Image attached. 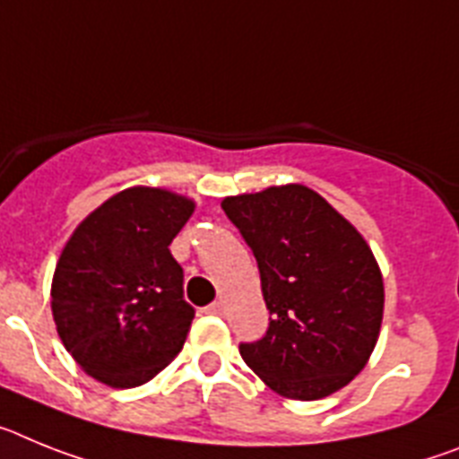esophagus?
<instances>
[{"label":"esophagus","instance_id":"34e87169","mask_svg":"<svg viewBox=\"0 0 459 459\" xmlns=\"http://www.w3.org/2000/svg\"><path fill=\"white\" fill-rule=\"evenodd\" d=\"M207 314H214V316H224V314H226V300H214L212 305H207Z\"/></svg>","mask_w":459,"mask_h":459}]
</instances>
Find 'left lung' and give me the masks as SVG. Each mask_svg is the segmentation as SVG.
Here are the masks:
<instances>
[{"label": "left lung", "instance_id": "obj_1", "mask_svg": "<svg viewBox=\"0 0 459 459\" xmlns=\"http://www.w3.org/2000/svg\"><path fill=\"white\" fill-rule=\"evenodd\" d=\"M261 273L270 324L240 344L242 360L290 400L344 388L372 356L384 318V279L372 249L325 198L302 185L221 203Z\"/></svg>", "mask_w": 459, "mask_h": 459}]
</instances>
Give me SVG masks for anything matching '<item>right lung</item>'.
I'll return each mask as SVG.
<instances>
[{
	"mask_svg": "<svg viewBox=\"0 0 459 459\" xmlns=\"http://www.w3.org/2000/svg\"><path fill=\"white\" fill-rule=\"evenodd\" d=\"M194 201L131 186L97 207L69 238L50 290L59 340L110 388H135L182 351L194 321L185 273L169 245Z\"/></svg>",
	"mask_w": 459,
	"mask_h": 459,
	"instance_id": "right-lung-1",
	"label": "right lung"
}]
</instances>
